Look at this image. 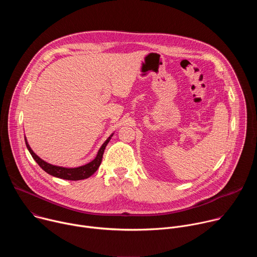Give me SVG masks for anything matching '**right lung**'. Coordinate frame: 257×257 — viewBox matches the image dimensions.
<instances>
[{
    "label": "right lung",
    "instance_id": "1",
    "mask_svg": "<svg viewBox=\"0 0 257 257\" xmlns=\"http://www.w3.org/2000/svg\"><path fill=\"white\" fill-rule=\"evenodd\" d=\"M113 136V134L109 136L104 143L101 145V148L99 149L95 159L93 161H91L90 163L78 167V168H63V167H58V166H54L51 164H48L47 162L43 161L40 157L36 156L32 150L30 149V146L28 145L26 139H25V143L27 146V150L29 151L30 155L32 156V158L34 159V161L39 164V166L48 174L57 177V178H61V179H65V180H72V181H77V180H82V179H86L88 177H90L91 175H93L96 170L98 169V167L101 164V160H102V155L104 152V149L106 144L108 143V141L111 140V137Z\"/></svg>",
    "mask_w": 257,
    "mask_h": 257
}]
</instances>
